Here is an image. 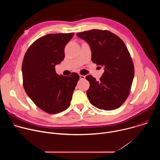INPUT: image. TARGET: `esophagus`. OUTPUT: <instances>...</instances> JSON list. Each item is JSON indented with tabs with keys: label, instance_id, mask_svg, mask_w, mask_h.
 I'll list each match as a JSON object with an SVG mask.
<instances>
[{
	"label": "esophagus",
	"instance_id": "esophagus-1",
	"mask_svg": "<svg viewBox=\"0 0 160 160\" xmlns=\"http://www.w3.org/2000/svg\"><path fill=\"white\" fill-rule=\"evenodd\" d=\"M85 78V75H80V79L81 80H83Z\"/></svg>",
	"mask_w": 160,
	"mask_h": 160
}]
</instances>
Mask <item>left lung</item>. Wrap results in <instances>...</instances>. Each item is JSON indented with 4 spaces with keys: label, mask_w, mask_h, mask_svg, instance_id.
I'll return each instance as SVG.
<instances>
[{
    "label": "left lung",
    "mask_w": 160,
    "mask_h": 160,
    "mask_svg": "<svg viewBox=\"0 0 160 160\" xmlns=\"http://www.w3.org/2000/svg\"><path fill=\"white\" fill-rule=\"evenodd\" d=\"M86 41L92 52V61L104 66V72L97 81L92 75L87 98L94 106L106 111L119 108L128 98L134 77V66L123 41L109 31L91 30L77 33Z\"/></svg>",
    "instance_id": "8db88e82"
}]
</instances>
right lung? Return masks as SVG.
Segmentation results:
<instances>
[{"label":"right lung","mask_w":160,"mask_h":160,"mask_svg":"<svg viewBox=\"0 0 160 160\" xmlns=\"http://www.w3.org/2000/svg\"><path fill=\"white\" fill-rule=\"evenodd\" d=\"M74 33H51L35 40L22 63L23 87L28 97L43 111L56 114L70 105L79 75L56 73L55 66L64 58V48Z\"/></svg>","instance_id":"obj_1"}]
</instances>
